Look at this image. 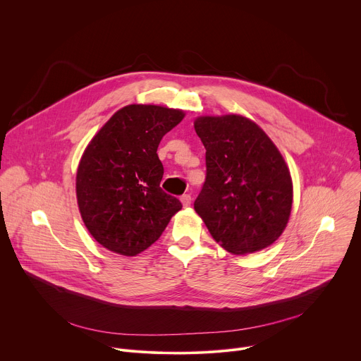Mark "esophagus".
<instances>
[{
  "label": "esophagus",
  "instance_id": "obj_1",
  "mask_svg": "<svg viewBox=\"0 0 361 361\" xmlns=\"http://www.w3.org/2000/svg\"><path fill=\"white\" fill-rule=\"evenodd\" d=\"M181 202H183V205H184V207H190V205H191V195L190 194H184V195H181Z\"/></svg>",
  "mask_w": 361,
  "mask_h": 361
}]
</instances>
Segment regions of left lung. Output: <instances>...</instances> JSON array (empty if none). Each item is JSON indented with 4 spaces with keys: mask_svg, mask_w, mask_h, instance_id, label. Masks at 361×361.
Segmentation results:
<instances>
[{
    "mask_svg": "<svg viewBox=\"0 0 361 361\" xmlns=\"http://www.w3.org/2000/svg\"><path fill=\"white\" fill-rule=\"evenodd\" d=\"M194 128L207 167L195 213L231 254L271 245L293 204L291 176L279 148L254 121L237 114L198 117Z\"/></svg>",
    "mask_w": 361,
    "mask_h": 361,
    "instance_id": "obj_1",
    "label": "left lung"
}]
</instances>
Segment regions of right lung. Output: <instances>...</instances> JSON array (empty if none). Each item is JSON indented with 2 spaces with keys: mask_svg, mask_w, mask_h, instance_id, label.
Returning <instances> with one entry per match:
<instances>
[{
  "mask_svg": "<svg viewBox=\"0 0 361 361\" xmlns=\"http://www.w3.org/2000/svg\"><path fill=\"white\" fill-rule=\"evenodd\" d=\"M184 111L131 104L118 110L87 145L77 170L78 209L90 234L107 250L137 255L156 243L178 198L160 187L157 148Z\"/></svg>",
  "mask_w": 361,
  "mask_h": 361,
  "instance_id": "obj_1",
  "label": "right lung"
}]
</instances>
